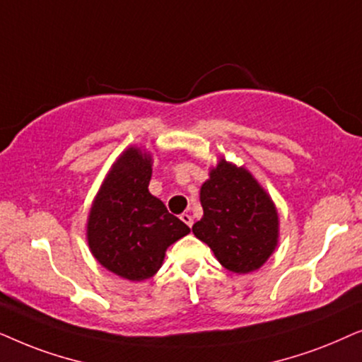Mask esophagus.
Masks as SVG:
<instances>
[{"label": "esophagus", "instance_id": "1", "mask_svg": "<svg viewBox=\"0 0 362 362\" xmlns=\"http://www.w3.org/2000/svg\"><path fill=\"white\" fill-rule=\"evenodd\" d=\"M180 220L184 221V223H187L192 228V225H194V218H192V215L190 214H182L180 215Z\"/></svg>", "mask_w": 362, "mask_h": 362}]
</instances>
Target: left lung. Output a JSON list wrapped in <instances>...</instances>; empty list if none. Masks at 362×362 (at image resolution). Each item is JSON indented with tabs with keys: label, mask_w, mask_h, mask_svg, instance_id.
Instances as JSON below:
<instances>
[{
	"label": "left lung",
	"mask_w": 362,
	"mask_h": 362,
	"mask_svg": "<svg viewBox=\"0 0 362 362\" xmlns=\"http://www.w3.org/2000/svg\"><path fill=\"white\" fill-rule=\"evenodd\" d=\"M200 204L204 216L192 231L221 267L247 274L268 262L278 247L279 215L252 172L220 157L202 184Z\"/></svg>",
	"instance_id": "obj_1"
}]
</instances>
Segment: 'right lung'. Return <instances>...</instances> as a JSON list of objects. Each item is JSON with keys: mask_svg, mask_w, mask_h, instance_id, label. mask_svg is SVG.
Masks as SVG:
<instances>
[{"mask_svg": "<svg viewBox=\"0 0 362 362\" xmlns=\"http://www.w3.org/2000/svg\"><path fill=\"white\" fill-rule=\"evenodd\" d=\"M152 153L127 147L109 168L94 197L86 238L93 257L117 276L144 281L160 269L167 248L190 233L148 192Z\"/></svg>", "mask_w": 362, "mask_h": 362, "instance_id": "add662e5", "label": "right lung"}]
</instances>
